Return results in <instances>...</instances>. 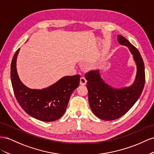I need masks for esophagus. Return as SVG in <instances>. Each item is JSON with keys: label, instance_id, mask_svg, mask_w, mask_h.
Segmentation results:
<instances>
[{"label": "esophagus", "instance_id": "obj_1", "mask_svg": "<svg viewBox=\"0 0 154 154\" xmlns=\"http://www.w3.org/2000/svg\"><path fill=\"white\" fill-rule=\"evenodd\" d=\"M86 82H87V81H86L85 77H81V79H80V85H85L86 84Z\"/></svg>", "mask_w": 154, "mask_h": 154}]
</instances>
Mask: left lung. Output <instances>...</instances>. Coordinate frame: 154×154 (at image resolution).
<instances>
[{
  "label": "left lung",
  "instance_id": "obj_1",
  "mask_svg": "<svg viewBox=\"0 0 154 154\" xmlns=\"http://www.w3.org/2000/svg\"><path fill=\"white\" fill-rule=\"evenodd\" d=\"M117 40L121 45L128 47L137 64V75L134 84L128 88L116 89L103 81L98 69L90 70L85 74L91 110L104 121L116 120L125 115L139 98L145 82L144 62L139 50L124 37L118 35Z\"/></svg>",
  "mask_w": 154,
  "mask_h": 154
}]
</instances>
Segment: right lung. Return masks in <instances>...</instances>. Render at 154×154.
Wrapping results in <instances>:
<instances>
[{"label": "right lung", "mask_w": 154, "mask_h": 154, "mask_svg": "<svg viewBox=\"0 0 154 154\" xmlns=\"http://www.w3.org/2000/svg\"><path fill=\"white\" fill-rule=\"evenodd\" d=\"M20 48L16 51L11 64V81L17 102L28 115L44 122L59 119L66 109L73 91L79 85V75L66 76L55 84L42 90L30 89L20 81L16 60Z\"/></svg>", "instance_id": "add662e5"}]
</instances>
